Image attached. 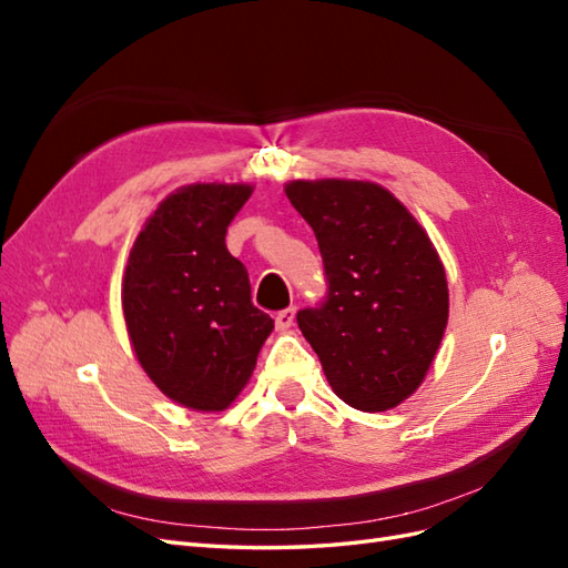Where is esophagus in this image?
Segmentation results:
<instances>
[{
    "instance_id": "34e87169",
    "label": "esophagus",
    "mask_w": 568,
    "mask_h": 568,
    "mask_svg": "<svg viewBox=\"0 0 568 568\" xmlns=\"http://www.w3.org/2000/svg\"><path fill=\"white\" fill-rule=\"evenodd\" d=\"M296 320V307H286V311H280L277 317H274V324H277L280 332H288L294 326Z\"/></svg>"
}]
</instances>
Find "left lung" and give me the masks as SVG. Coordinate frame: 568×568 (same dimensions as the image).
<instances>
[{
    "label": "left lung",
    "mask_w": 568,
    "mask_h": 568,
    "mask_svg": "<svg viewBox=\"0 0 568 568\" xmlns=\"http://www.w3.org/2000/svg\"><path fill=\"white\" fill-rule=\"evenodd\" d=\"M317 236L326 296L298 311L326 382L343 403L386 412L419 388L448 324V282L419 222L384 186L286 184Z\"/></svg>",
    "instance_id": "1"
}]
</instances>
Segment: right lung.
<instances>
[{
    "instance_id": "1",
    "label": "right lung",
    "mask_w": 568,
    "mask_h": 568,
    "mask_svg": "<svg viewBox=\"0 0 568 568\" xmlns=\"http://www.w3.org/2000/svg\"><path fill=\"white\" fill-rule=\"evenodd\" d=\"M251 192L248 184L184 186L146 220L130 251L123 313L136 359L189 409H225L274 326L251 303L248 272L225 244Z\"/></svg>"
}]
</instances>
